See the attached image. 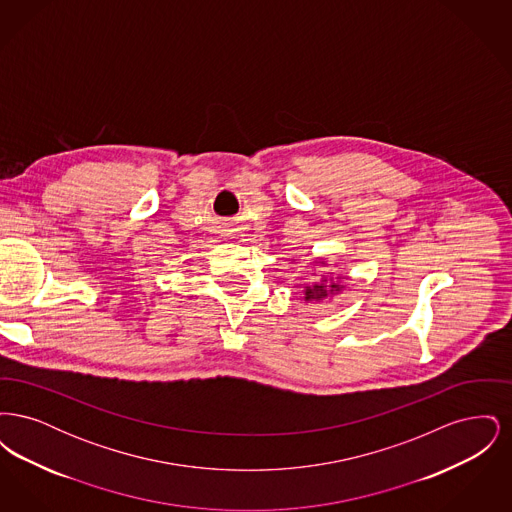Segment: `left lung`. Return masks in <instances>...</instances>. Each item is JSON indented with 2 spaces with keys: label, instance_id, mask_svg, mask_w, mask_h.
Wrapping results in <instances>:
<instances>
[{
  "label": "left lung",
  "instance_id": "8db88e82",
  "mask_svg": "<svg viewBox=\"0 0 512 512\" xmlns=\"http://www.w3.org/2000/svg\"><path fill=\"white\" fill-rule=\"evenodd\" d=\"M326 280H322V284H315V286H311V288H307L305 290V299L307 301H311V299H324L328 293L340 292V284H330L327 282L326 285L323 282Z\"/></svg>",
  "mask_w": 512,
  "mask_h": 512
}]
</instances>
